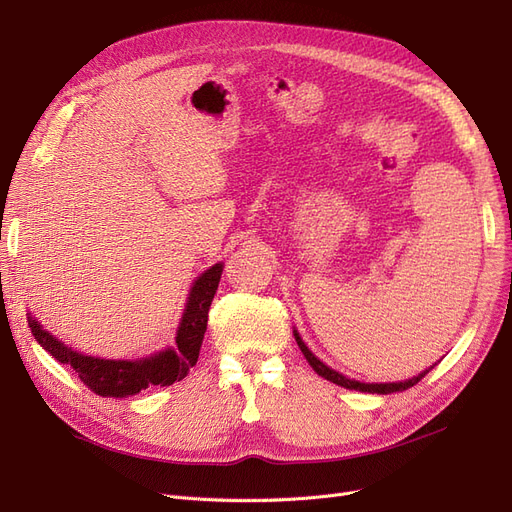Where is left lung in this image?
Wrapping results in <instances>:
<instances>
[{
    "instance_id": "1",
    "label": "left lung",
    "mask_w": 512,
    "mask_h": 512,
    "mask_svg": "<svg viewBox=\"0 0 512 512\" xmlns=\"http://www.w3.org/2000/svg\"><path fill=\"white\" fill-rule=\"evenodd\" d=\"M293 335H295V342H297V346H299V350L304 352V356H306V361L310 363V367L320 375V377H325V380H329V382H333V384H337V386H342V388H348V390H358V392H369V394H390V392H403V390H407V388H411V386H415L418 382H422V377L434 367H430V369H426V371H422V373H418L415 377H411V380H405V382H392V384H365V382H356V380H350V377H346V375H342V373H337L335 369H331V367H327L323 361H318V358L308 350V346L304 344V339L299 337V333L297 331H293Z\"/></svg>"
}]
</instances>
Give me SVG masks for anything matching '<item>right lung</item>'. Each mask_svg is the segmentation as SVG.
Returning a JSON list of instances; mask_svg holds the SVG:
<instances>
[{
	"label": "right lung",
	"instance_id": "obj_1",
	"mask_svg": "<svg viewBox=\"0 0 512 512\" xmlns=\"http://www.w3.org/2000/svg\"><path fill=\"white\" fill-rule=\"evenodd\" d=\"M221 272L223 266L215 263L194 282L175 337L177 348H166L154 356L141 358V361H109V358L86 356L59 342L31 314H27V320L35 342L59 363L71 365L92 392L122 399V396H132L151 386H170L181 382L187 371L196 365L206 333L208 308H211V301L217 293Z\"/></svg>",
	"mask_w": 512,
	"mask_h": 512
}]
</instances>
